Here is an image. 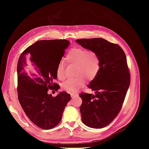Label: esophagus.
Segmentation results:
<instances>
[{"label": "esophagus", "mask_w": 149, "mask_h": 149, "mask_svg": "<svg viewBox=\"0 0 149 149\" xmlns=\"http://www.w3.org/2000/svg\"><path fill=\"white\" fill-rule=\"evenodd\" d=\"M71 97L72 98H74L76 96H78V94L77 93H71Z\"/></svg>", "instance_id": "esophagus-1"}]
</instances>
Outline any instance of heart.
<instances>
[{
  "instance_id": "obj_1",
  "label": "heart",
  "mask_w": 149,
  "mask_h": 149,
  "mask_svg": "<svg viewBox=\"0 0 149 149\" xmlns=\"http://www.w3.org/2000/svg\"><path fill=\"white\" fill-rule=\"evenodd\" d=\"M66 60L69 63L76 66V74L78 76L76 78L68 80L63 83V89L69 93H75L78 89L83 87L86 78L89 81L95 79L100 70V57L94 51L74 48L68 53ZM65 67V61L61 60L58 63L56 70L57 76L60 80L66 78Z\"/></svg>"
}]
</instances>
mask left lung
I'll return each mask as SVG.
<instances>
[{"mask_svg": "<svg viewBox=\"0 0 149 149\" xmlns=\"http://www.w3.org/2000/svg\"><path fill=\"white\" fill-rule=\"evenodd\" d=\"M76 42L85 49L96 52L101 60L98 74L88 86L95 94H79L82 99V122L91 128L104 127L119 114L129 87L126 56L118 45L103 38L78 39Z\"/></svg>", "mask_w": 149, "mask_h": 149, "instance_id": "left-lung-1", "label": "left lung"}]
</instances>
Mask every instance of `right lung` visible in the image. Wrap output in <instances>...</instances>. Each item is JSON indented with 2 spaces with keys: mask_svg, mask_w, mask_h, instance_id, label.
Instances as JSON below:
<instances>
[{
  "mask_svg": "<svg viewBox=\"0 0 149 149\" xmlns=\"http://www.w3.org/2000/svg\"><path fill=\"white\" fill-rule=\"evenodd\" d=\"M70 44L66 40H40L25 49L18 61L19 101L29 119L43 129H51L60 123L71 100L70 94L65 91L55 97L48 94L49 89L60 88L54 81L58 63ZM29 65L34 68L36 74L26 72Z\"/></svg>",
  "mask_w": 149,
  "mask_h": 149,
  "instance_id": "add662e5",
  "label": "right lung"
}]
</instances>
